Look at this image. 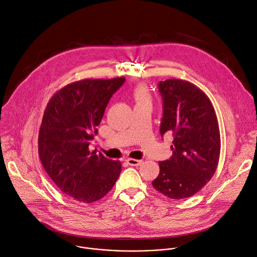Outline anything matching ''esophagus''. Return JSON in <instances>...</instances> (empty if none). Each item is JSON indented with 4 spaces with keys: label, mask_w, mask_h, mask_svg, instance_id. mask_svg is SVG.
I'll return each instance as SVG.
<instances>
[{
    "label": "esophagus",
    "mask_w": 257,
    "mask_h": 257,
    "mask_svg": "<svg viewBox=\"0 0 257 257\" xmlns=\"http://www.w3.org/2000/svg\"><path fill=\"white\" fill-rule=\"evenodd\" d=\"M127 163H128L130 166H139L143 163V161L142 160H136V159L129 158V159H127Z\"/></svg>",
    "instance_id": "obj_1"
}]
</instances>
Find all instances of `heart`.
Instances as JSON below:
<instances>
[{"label":"heart","instance_id":"b5f03b06","mask_svg":"<svg viewBox=\"0 0 257 257\" xmlns=\"http://www.w3.org/2000/svg\"><path fill=\"white\" fill-rule=\"evenodd\" d=\"M133 97L136 103L150 101V94L145 85H138L133 90Z\"/></svg>","mask_w":257,"mask_h":257}]
</instances>
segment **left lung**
Listing matches in <instances>:
<instances>
[{"label": "left lung", "mask_w": 257, "mask_h": 257, "mask_svg": "<svg viewBox=\"0 0 257 257\" xmlns=\"http://www.w3.org/2000/svg\"><path fill=\"white\" fill-rule=\"evenodd\" d=\"M163 100L160 133L173 134L172 156L159 162L154 188L170 199L194 196L212 178L220 155L214 107L196 85L180 79L159 83Z\"/></svg>", "instance_id": "8db88e82"}]
</instances>
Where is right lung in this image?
<instances>
[{
    "mask_svg": "<svg viewBox=\"0 0 257 257\" xmlns=\"http://www.w3.org/2000/svg\"><path fill=\"white\" fill-rule=\"evenodd\" d=\"M125 78L84 79L58 90L45 108L39 131V157L57 188L90 204L103 198L118 179L120 161L89 150L105 107Z\"/></svg>",
    "mask_w": 257,
    "mask_h": 257,
    "instance_id": "right-lung-1",
    "label": "right lung"
}]
</instances>
